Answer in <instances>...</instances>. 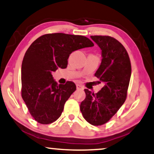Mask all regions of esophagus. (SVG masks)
Returning a JSON list of instances; mask_svg holds the SVG:
<instances>
[{"instance_id":"1","label":"esophagus","mask_w":154,"mask_h":154,"mask_svg":"<svg viewBox=\"0 0 154 154\" xmlns=\"http://www.w3.org/2000/svg\"><path fill=\"white\" fill-rule=\"evenodd\" d=\"M76 89H83V87L80 85H76Z\"/></svg>"}]
</instances>
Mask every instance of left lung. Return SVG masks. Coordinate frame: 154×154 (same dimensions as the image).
<instances>
[{
  "mask_svg": "<svg viewBox=\"0 0 154 154\" xmlns=\"http://www.w3.org/2000/svg\"><path fill=\"white\" fill-rule=\"evenodd\" d=\"M102 50V61L95 76L103 82L98 93L85 89L86 97L80 104L85 120L94 126L107 122L123 105L127 96L131 66L124 46L109 36H91Z\"/></svg>",
  "mask_w": 154,
  "mask_h": 154,
  "instance_id": "1",
  "label": "left lung"
}]
</instances>
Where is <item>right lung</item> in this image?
<instances>
[{"label":"right lung","instance_id":"1","mask_svg":"<svg viewBox=\"0 0 154 154\" xmlns=\"http://www.w3.org/2000/svg\"><path fill=\"white\" fill-rule=\"evenodd\" d=\"M94 45L88 38L63 33L42 35L32 42L22 63L21 96L36 121L47 125L60 116L76 87L72 81L58 85L51 74L67 67L73 51Z\"/></svg>","mask_w":154,"mask_h":154}]
</instances>
